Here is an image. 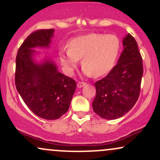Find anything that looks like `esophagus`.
<instances>
[{
  "instance_id": "34e87169",
  "label": "esophagus",
  "mask_w": 160,
  "mask_h": 160,
  "mask_svg": "<svg viewBox=\"0 0 160 160\" xmlns=\"http://www.w3.org/2000/svg\"><path fill=\"white\" fill-rule=\"evenodd\" d=\"M86 85V82H78V88H82V86H84Z\"/></svg>"
}]
</instances>
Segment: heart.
<instances>
[{
    "label": "heart",
    "instance_id": "b5f03b06",
    "mask_svg": "<svg viewBox=\"0 0 160 160\" xmlns=\"http://www.w3.org/2000/svg\"><path fill=\"white\" fill-rule=\"evenodd\" d=\"M120 51V41L113 34H89L70 40L68 49L58 52L60 62L71 73L82 58L84 74L98 77L108 74L114 67Z\"/></svg>",
    "mask_w": 160,
    "mask_h": 160
}]
</instances>
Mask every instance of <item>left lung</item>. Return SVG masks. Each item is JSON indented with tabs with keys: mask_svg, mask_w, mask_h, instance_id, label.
Listing matches in <instances>:
<instances>
[{
	"mask_svg": "<svg viewBox=\"0 0 160 160\" xmlns=\"http://www.w3.org/2000/svg\"><path fill=\"white\" fill-rule=\"evenodd\" d=\"M122 43L124 49L118 63L107 76L95 82L93 111L106 120H115L126 114L140 95L144 71L142 57L131 34H127Z\"/></svg>",
	"mask_w": 160,
	"mask_h": 160,
	"instance_id": "8db88e82",
	"label": "left lung"
}]
</instances>
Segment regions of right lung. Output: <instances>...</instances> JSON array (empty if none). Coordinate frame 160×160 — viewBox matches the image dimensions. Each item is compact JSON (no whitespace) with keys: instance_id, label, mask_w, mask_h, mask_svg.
Masks as SVG:
<instances>
[{"instance_id":"obj_1","label":"right lung","mask_w":160,"mask_h":160,"mask_svg":"<svg viewBox=\"0 0 160 160\" xmlns=\"http://www.w3.org/2000/svg\"><path fill=\"white\" fill-rule=\"evenodd\" d=\"M53 29H39L29 34L18 49L15 84L28 108L45 120H56L68 110L76 89L74 79L57 71L50 61L36 64L32 48L49 47Z\"/></svg>"}]
</instances>
